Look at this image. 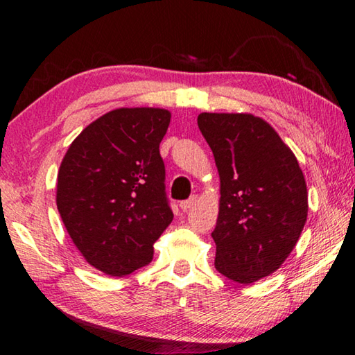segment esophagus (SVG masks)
Returning a JSON list of instances; mask_svg holds the SVG:
<instances>
[{"mask_svg":"<svg viewBox=\"0 0 355 355\" xmlns=\"http://www.w3.org/2000/svg\"><path fill=\"white\" fill-rule=\"evenodd\" d=\"M196 202H197V196H192V197H189L188 200H183V202H180V208L183 209V211H188L189 208H192L196 205Z\"/></svg>","mask_w":355,"mask_h":355,"instance_id":"34e87169","label":"esophagus"}]
</instances>
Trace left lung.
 I'll return each instance as SVG.
<instances>
[{
  "mask_svg": "<svg viewBox=\"0 0 355 355\" xmlns=\"http://www.w3.org/2000/svg\"><path fill=\"white\" fill-rule=\"evenodd\" d=\"M197 123L220 178L214 266L233 282L254 284L277 271L302 233L309 213L304 173L260 117L202 112Z\"/></svg>",
  "mask_w": 355,
  "mask_h": 355,
  "instance_id": "8db88e82",
  "label": "left lung"
}]
</instances>
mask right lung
Returning <instances> with one entry per match:
<instances>
[{"label":"right lung","instance_id":"obj_1","mask_svg":"<svg viewBox=\"0 0 355 355\" xmlns=\"http://www.w3.org/2000/svg\"><path fill=\"white\" fill-rule=\"evenodd\" d=\"M169 123L159 107L110 111L81 131L59 167L58 211L86 261L107 275L152 261L173 219L159 155Z\"/></svg>","mask_w":355,"mask_h":355}]
</instances>
